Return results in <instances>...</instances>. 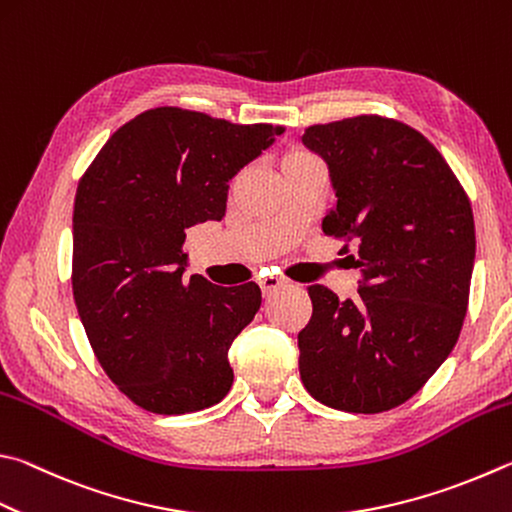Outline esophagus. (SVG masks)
<instances>
[{
	"mask_svg": "<svg viewBox=\"0 0 512 512\" xmlns=\"http://www.w3.org/2000/svg\"><path fill=\"white\" fill-rule=\"evenodd\" d=\"M257 284H259V288H262V295L264 297H271L275 291H280V288L284 286V282L280 280V277H273V275L262 277V280H257Z\"/></svg>",
	"mask_w": 512,
	"mask_h": 512,
	"instance_id": "1",
	"label": "esophagus"
}]
</instances>
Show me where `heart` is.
<instances>
[{
  "label": "heart",
  "mask_w": 512,
  "mask_h": 512,
  "mask_svg": "<svg viewBox=\"0 0 512 512\" xmlns=\"http://www.w3.org/2000/svg\"><path fill=\"white\" fill-rule=\"evenodd\" d=\"M306 159H311L309 152H304V150H291V152H286V154L282 156V167L302 163V161H306Z\"/></svg>",
  "instance_id": "obj_1"
}]
</instances>
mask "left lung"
Returning <instances> with one entry per match:
<instances>
[{"label": "left lung", "mask_w": 512, "mask_h": 512, "mask_svg": "<svg viewBox=\"0 0 512 512\" xmlns=\"http://www.w3.org/2000/svg\"><path fill=\"white\" fill-rule=\"evenodd\" d=\"M302 143L327 161L338 197L324 235L356 244L349 257L362 275L353 302L322 284L306 288L302 383L333 410L387 412L410 401L459 340L477 248L470 199L439 150L401 120L311 125Z\"/></svg>", "instance_id": "obj_1"}]
</instances>
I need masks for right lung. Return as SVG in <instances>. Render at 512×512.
<instances>
[{
    "instance_id": "1",
    "label": "right lung",
    "mask_w": 512,
    "mask_h": 512,
    "mask_svg": "<svg viewBox=\"0 0 512 512\" xmlns=\"http://www.w3.org/2000/svg\"><path fill=\"white\" fill-rule=\"evenodd\" d=\"M280 134L156 107L116 129L82 174L73 300L100 367L147 412H199L230 392L228 349L262 291L185 280V230L226 215L228 181Z\"/></svg>"
}]
</instances>
